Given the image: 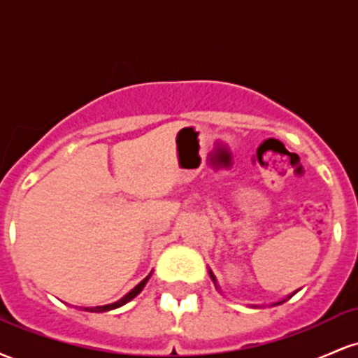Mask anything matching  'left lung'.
I'll use <instances>...</instances> for the list:
<instances>
[{
    "label": "left lung",
    "mask_w": 358,
    "mask_h": 358,
    "mask_svg": "<svg viewBox=\"0 0 358 358\" xmlns=\"http://www.w3.org/2000/svg\"><path fill=\"white\" fill-rule=\"evenodd\" d=\"M210 278H212V281L215 282V276H213V274H212V271H210ZM215 285H217V282H215ZM278 305H279V303H278Z\"/></svg>",
    "instance_id": "left-lung-1"
}]
</instances>
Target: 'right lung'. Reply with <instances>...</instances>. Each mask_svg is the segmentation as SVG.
<instances>
[{"label": "right lung", "mask_w": 358, "mask_h": 358, "mask_svg": "<svg viewBox=\"0 0 358 358\" xmlns=\"http://www.w3.org/2000/svg\"><path fill=\"white\" fill-rule=\"evenodd\" d=\"M148 279H150V276L143 279V281L139 282V285H138L136 287H134V289L131 291V293H127L124 298H122V299H119V301H116V303H113V305H106V306H96V308H84V310H85V311H96V313H101V311H109V310H114V308H119V306L126 305L127 301H131V299H133L134 296H138V294L141 293V289H143V287H145V285H146V281H148Z\"/></svg>", "instance_id": "add662e5"}]
</instances>
